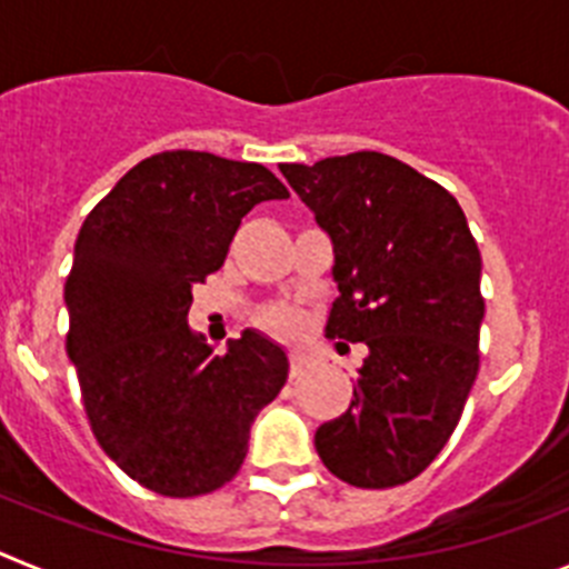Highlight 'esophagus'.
<instances>
[{"label": "esophagus", "mask_w": 569, "mask_h": 569, "mask_svg": "<svg viewBox=\"0 0 569 569\" xmlns=\"http://www.w3.org/2000/svg\"><path fill=\"white\" fill-rule=\"evenodd\" d=\"M310 367L308 356H301V353H290V376H301L305 370Z\"/></svg>", "instance_id": "34e87169"}]
</instances>
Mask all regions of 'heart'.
<instances>
[{"label":"heart","instance_id":"heart-1","mask_svg":"<svg viewBox=\"0 0 569 569\" xmlns=\"http://www.w3.org/2000/svg\"><path fill=\"white\" fill-rule=\"evenodd\" d=\"M256 321H259L261 328L273 330V333H293L299 328V313L288 308V305H270V308L259 310Z\"/></svg>","mask_w":569,"mask_h":569}]
</instances>
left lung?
<instances>
[{
	"instance_id": "left-lung-1",
	"label": "left lung",
	"mask_w": 569,
	"mask_h": 569,
	"mask_svg": "<svg viewBox=\"0 0 569 569\" xmlns=\"http://www.w3.org/2000/svg\"><path fill=\"white\" fill-rule=\"evenodd\" d=\"M281 173L333 241L339 299L325 333L339 350L367 347L353 401L316 430V453L347 485H405L453 436L479 376V244L453 196L393 156Z\"/></svg>"
}]
</instances>
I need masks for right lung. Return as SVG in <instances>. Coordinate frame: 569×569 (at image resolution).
Returning a JSON list of instances; mask_svg holds the SVG:
<instances>
[{"label": "right lung", "mask_w": 569, "mask_h": 569, "mask_svg": "<svg viewBox=\"0 0 569 569\" xmlns=\"http://www.w3.org/2000/svg\"><path fill=\"white\" fill-rule=\"evenodd\" d=\"M264 164L164 150L90 210L64 281L68 356L90 430L148 490H219L248 456L250 425L288 381V356L244 330L216 356L188 328L193 284L224 264L241 216L288 199Z\"/></svg>", "instance_id": "add662e5"}]
</instances>
